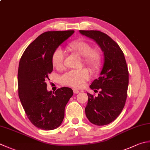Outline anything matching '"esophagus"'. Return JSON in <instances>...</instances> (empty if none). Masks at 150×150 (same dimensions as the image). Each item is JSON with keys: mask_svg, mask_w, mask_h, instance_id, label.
<instances>
[{"mask_svg": "<svg viewBox=\"0 0 150 150\" xmlns=\"http://www.w3.org/2000/svg\"><path fill=\"white\" fill-rule=\"evenodd\" d=\"M73 93H75V94H77V93H79V90H77V89H73Z\"/></svg>", "mask_w": 150, "mask_h": 150, "instance_id": "obj_1", "label": "esophagus"}]
</instances>
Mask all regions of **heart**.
<instances>
[{
	"label": "heart",
	"instance_id": "1",
	"mask_svg": "<svg viewBox=\"0 0 150 150\" xmlns=\"http://www.w3.org/2000/svg\"><path fill=\"white\" fill-rule=\"evenodd\" d=\"M92 45L84 40H77L69 43L67 49L83 57V62L92 71H97L103 64V55L100 50L92 49ZM64 56L60 49H57L52 54V64L54 68L61 69L63 67ZM89 72L86 69H79L67 71L60 78V83L67 86L81 88L88 80Z\"/></svg>",
	"mask_w": 150,
	"mask_h": 150
}]
</instances>
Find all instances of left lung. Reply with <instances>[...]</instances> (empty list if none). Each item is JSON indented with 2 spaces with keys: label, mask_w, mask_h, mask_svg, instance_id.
I'll return each mask as SVG.
<instances>
[{
  "label": "left lung",
  "mask_w": 150,
  "mask_h": 150,
  "mask_svg": "<svg viewBox=\"0 0 150 150\" xmlns=\"http://www.w3.org/2000/svg\"><path fill=\"white\" fill-rule=\"evenodd\" d=\"M97 43L104 55L103 66L98 79L90 88L100 89L97 97L88 96L85 113L93 124L105 125L113 122L125 106L129 84V72L124 52L107 34L98 30H79Z\"/></svg>",
  "instance_id": "1"
}]
</instances>
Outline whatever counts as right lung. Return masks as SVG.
Returning <instances> with one entry per match:
<instances>
[{
  "label": "right lung",
  "instance_id": "add662e5",
  "mask_svg": "<svg viewBox=\"0 0 150 150\" xmlns=\"http://www.w3.org/2000/svg\"><path fill=\"white\" fill-rule=\"evenodd\" d=\"M74 30L49 31L29 45L19 61L18 93L22 106L31 123L43 130L61 125L66 105L73 94L71 88L62 87L52 92L45 81L52 71V54Z\"/></svg>",
  "mask_w": 150,
  "mask_h": 150
}]
</instances>
